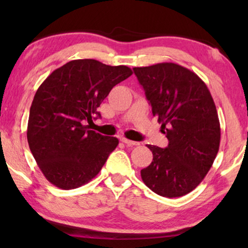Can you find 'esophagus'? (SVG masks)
Wrapping results in <instances>:
<instances>
[{
  "label": "esophagus",
  "mask_w": 248,
  "mask_h": 248,
  "mask_svg": "<svg viewBox=\"0 0 248 248\" xmlns=\"http://www.w3.org/2000/svg\"><path fill=\"white\" fill-rule=\"evenodd\" d=\"M121 141L123 142V143L126 144V145H130V147H132V145H139V144H140V143H139V142L131 141V140H128V139H125V138H122Z\"/></svg>",
  "instance_id": "obj_1"
}]
</instances>
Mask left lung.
Masks as SVG:
<instances>
[{
	"label": "left lung",
	"instance_id": "left-lung-1",
	"mask_svg": "<svg viewBox=\"0 0 248 248\" xmlns=\"http://www.w3.org/2000/svg\"><path fill=\"white\" fill-rule=\"evenodd\" d=\"M152 114L168 139L167 148L148 144L154 159L142 181L165 198L192 192L212 167L220 145V123L206 84L175 63L134 67Z\"/></svg>",
	"mask_w": 248,
	"mask_h": 248
}]
</instances>
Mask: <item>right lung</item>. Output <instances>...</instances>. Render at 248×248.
Here are the masks:
<instances>
[{"label": "right lung", "instance_id": "add662e5", "mask_svg": "<svg viewBox=\"0 0 248 248\" xmlns=\"http://www.w3.org/2000/svg\"><path fill=\"white\" fill-rule=\"evenodd\" d=\"M125 65L74 60L53 71L40 84L30 107L27 139L47 181L62 189L90 182L100 171L118 140L89 130L86 122L110 90L128 77Z\"/></svg>", "mask_w": 248, "mask_h": 248}]
</instances>
